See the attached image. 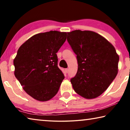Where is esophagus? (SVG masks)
<instances>
[{
  "label": "esophagus",
  "instance_id": "obj_1",
  "mask_svg": "<svg viewBox=\"0 0 130 130\" xmlns=\"http://www.w3.org/2000/svg\"><path fill=\"white\" fill-rule=\"evenodd\" d=\"M65 72H67V73H68V72H69V69H68V68L65 69Z\"/></svg>",
  "mask_w": 130,
  "mask_h": 130
}]
</instances>
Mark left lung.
Wrapping results in <instances>:
<instances>
[{"mask_svg": "<svg viewBox=\"0 0 130 130\" xmlns=\"http://www.w3.org/2000/svg\"><path fill=\"white\" fill-rule=\"evenodd\" d=\"M67 41L77 55L78 69L70 79L77 93L85 99L102 94L116 77L119 57L106 39L91 31L68 32Z\"/></svg>", "mask_w": 130, "mask_h": 130, "instance_id": "obj_1", "label": "left lung"}]
</instances>
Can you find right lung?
Returning a JSON list of instances; mask_svg holds the SVG:
<instances>
[{
	"mask_svg": "<svg viewBox=\"0 0 130 130\" xmlns=\"http://www.w3.org/2000/svg\"><path fill=\"white\" fill-rule=\"evenodd\" d=\"M58 31L34 35L21 46L14 60V74L32 98L47 101L56 95L64 79L56 53L67 39Z\"/></svg>",
	"mask_w": 130,
	"mask_h": 130,
	"instance_id": "obj_1",
	"label": "right lung"
}]
</instances>
